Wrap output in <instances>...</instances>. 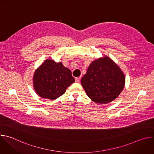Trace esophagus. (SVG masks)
Returning <instances> with one entry per match:
<instances>
[{
	"label": "esophagus",
	"instance_id": "obj_1",
	"mask_svg": "<svg viewBox=\"0 0 154 154\" xmlns=\"http://www.w3.org/2000/svg\"><path fill=\"white\" fill-rule=\"evenodd\" d=\"M80 79H81V77H76L75 79V82H79L80 81Z\"/></svg>",
	"mask_w": 154,
	"mask_h": 154
}]
</instances>
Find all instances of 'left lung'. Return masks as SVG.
Instances as JSON below:
<instances>
[{"mask_svg": "<svg viewBox=\"0 0 154 154\" xmlns=\"http://www.w3.org/2000/svg\"><path fill=\"white\" fill-rule=\"evenodd\" d=\"M125 75L119 66L108 56L91 63L81 84L96 103L106 104L115 100L125 85Z\"/></svg>", "mask_w": 154, "mask_h": 154, "instance_id": "8db88e82", "label": "left lung"}]
</instances>
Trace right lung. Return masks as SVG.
Segmentation results:
<instances>
[{
  "instance_id": "obj_1",
  "label": "right lung",
  "mask_w": 154,
  "mask_h": 154,
  "mask_svg": "<svg viewBox=\"0 0 154 154\" xmlns=\"http://www.w3.org/2000/svg\"><path fill=\"white\" fill-rule=\"evenodd\" d=\"M75 82L69 69L61 62L56 63L47 59L35 70L33 77L35 91L41 97L57 99L65 93L68 88Z\"/></svg>"
}]
</instances>
